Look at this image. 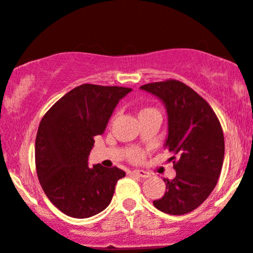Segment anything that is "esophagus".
I'll use <instances>...</instances> for the list:
<instances>
[{"label":"esophagus","mask_w":253,"mask_h":253,"mask_svg":"<svg viewBox=\"0 0 253 253\" xmlns=\"http://www.w3.org/2000/svg\"><path fill=\"white\" fill-rule=\"evenodd\" d=\"M133 175H136V176H140V178H148L150 174H148L147 172L145 171H141V169H135V171L132 172Z\"/></svg>","instance_id":"esophagus-1"}]
</instances>
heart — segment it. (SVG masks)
<instances>
[{
  "instance_id": "b5f03b06",
  "label": "heart",
  "mask_w": 253,
  "mask_h": 253,
  "mask_svg": "<svg viewBox=\"0 0 253 253\" xmlns=\"http://www.w3.org/2000/svg\"><path fill=\"white\" fill-rule=\"evenodd\" d=\"M150 112H157V111L154 108H144L140 111L139 115L150 113ZM128 158L132 161L138 163V161L142 160V158H144V152H142L141 150H139V148H132V150L128 151Z\"/></svg>"
}]
</instances>
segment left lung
I'll return each mask as SVG.
<instances>
[{
	"mask_svg": "<svg viewBox=\"0 0 253 253\" xmlns=\"http://www.w3.org/2000/svg\"><path fill=\"white\" fill-rule=\"evenodd\" d=\"M163 101L167 111L169 135L165 148L174 179H164L166 192L153 205L165 213L180 215L208 199L223 167L224 134L217 115L205 100L178 80L153 82L140 87Z\"/></svg>",
	"mask_w": 253,
	"mask_h": 253,
	"instance_id": "left-lung-1",
	"label": "left lung"
}]
</instances>
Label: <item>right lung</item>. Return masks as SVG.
<instances>
[{
  "mask_svg": "<svg viewBox=\"0 0 253 253\" xmlns=\"http://www.w3.org/2000/svg\"><path fill=\"white\" fill-rule=\"evenodd\" d=\"M130 88L84 84L51 106L40 123L35 165L45 196L61 212L89 218L103 211L115 185L126 175L118 167L88 166L94 136L105 132L119 100Z\"/></svg>",
  "mask_w": 253,
  "mask_h": 253,
  "instance_id": "obj_1",
  "label": "right lung"
}]
</instances>
